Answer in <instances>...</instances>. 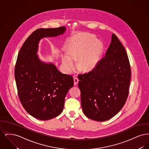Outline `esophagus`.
<instances>
[{
	"instance_id": "1",
	"label": "esophagus",
	"mask_w": 149,
	"mask_h": 149,
	"mask_svg": "<svg viewBox=\"0 0 149 149\" xmlns=\"http://www.w3.org/2000/svg\"><path fill=\"white\" fill-rule=\"evenodd\" d=\"M78 82H79V79H78V78H74V85H77V84H78Z\"/></svg>"
}]
</instances>
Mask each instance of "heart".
Masks as SVG:
<instances>
[{
	"label": "heart",
	"mask_w": 149,
	"mask_h": 149,
	"mask_svg": "<svg viewBox=\"0 0 149 149\" xmlns=\"http://www.w3.org/2000/svg\"><path fill=\"white\" fill-rule=\"evenodd\" d=\"M103 50L102 43L97 40L94 35L80 33L76 36L68 48V54L62 56V63L68 72L75 68V61L77 60L78 69L89 71L98 63Z\"/></svg>",
	"instance_id": "heart-1"
}]
</instances>
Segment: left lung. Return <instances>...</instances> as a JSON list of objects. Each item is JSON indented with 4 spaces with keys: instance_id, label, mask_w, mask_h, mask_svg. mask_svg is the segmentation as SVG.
<instances>
[{
    "instance_id": "8db88e82",
    "label": "left lung",
    "mask_w": 149,
    "mask_h": 149,
    "mask_svg": "<svg viewBox=\"0 0 149 149\" xmlns=\"http://www.w3.org/2000/svg\"><path fill=\"white\" fill-rule=\"evenodd\" d=\"M83 113L105 121L118 113L127 99L131 68L127 54L114 33L103 57L92 71L78 76Z\"/></svg>"
}]
</instances>
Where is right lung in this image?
Instances as JSON below:
<instances>
[{
	"mask_svg": "<svg viewBox=\"0 0 149 149\" xmlns=\"http://www.w3.org/2000/svg\"><path fill=\"white\" fill-rule=\"evenodd\" d=\"M65 30V27L36 30L17 57L14 75L19 98L25 110L40 120H49L62 112L66 95L74 85L71 76L60 72L52 63L41 61L37 55L41 39L63 35Z\"/></svg>",
	"mask_w": 149,
	"mask_h": 149,
	"instance_id": "add662e5",
	"label": "right lung"
}]
</instances>
